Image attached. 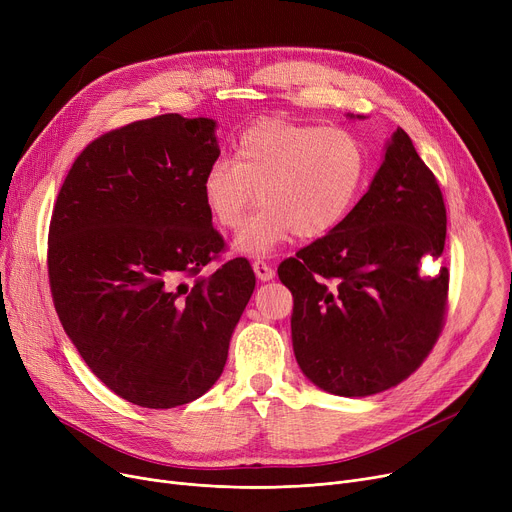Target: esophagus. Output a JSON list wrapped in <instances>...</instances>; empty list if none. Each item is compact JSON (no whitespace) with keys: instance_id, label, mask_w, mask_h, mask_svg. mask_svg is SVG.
Segmentation results:
<instances>
[{"instance_id":"34e87169","label":"esophagus","mask_w":512,"mask_h":512,"mask_svg":"<svg viewBox=\"0 0 512 512\" xmlns=\"http://www.w3.org/2000/svg\"><path fill=\"white\" fill-rule=\"evenodd\" d=\"M253 272L261 282H270L274 278V270L265 261H255L253 263Z\"/></svg>"}]
</instances>
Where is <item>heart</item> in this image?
Listing matches in <instances>:
<instances>
[{"label": "heart", "instance_id": "heart-1", "mask_svg": "<svg viewBox=\"0 0 512 512\" xmlns=\"http://www.w3.org/2000/svg\"><path fill=\"white\" fill-rule=\"evenodd\" d=\"M367 166V149L348 128L261 120L240 134L234 161H211L201 195L224 230H238L259 197L263 209L234 249L267 257L292 232L317 238L340 226L363 191Z\"/></svg>", "mask_w": 512, "mask_h": 512}]
</instances>
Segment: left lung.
Here are the masks:
<instances>
[{"label": "left lung", "instance_id": "1", "mask_svg": "<svg viewBox=\"0 0 512 512\" xmlns=\"http://www.w3.org/2000/svg\"><path fill=\"white\" fill-rule=\"evenodd\" d=\"M444 240L438 180L396 128L342 224L278 267L294 299L292 348L307 380L330 394L371 396L409 378L442 332L448 270L427 267Z\"/></svg>", "mask_w": 512, "mask_h": 512}]
</instances>
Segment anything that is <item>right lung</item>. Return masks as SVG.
<instances>
[{
    "mask_svg": "<svg viewBox=\"0 0 512 512\" xmlns=\"http://www.w3.org/2000/svg\"><path fill=\"white\" fill-rule=\"evenodd\" d=\"M215 126L164 114L107 132L76 157L53 207L47 270L64 332L139 407L186 405L218 382L255 290L242 257L201 276L224 249L201 195L220 157Z\"/></svg>",
    "mask_w": 512,
    "mask_h": 512,
    "instance_id": "add662e5",
    "label": "right lung"
}]
</instances>
